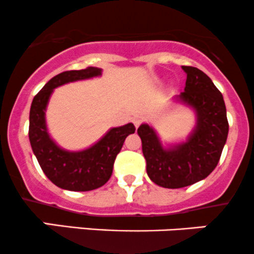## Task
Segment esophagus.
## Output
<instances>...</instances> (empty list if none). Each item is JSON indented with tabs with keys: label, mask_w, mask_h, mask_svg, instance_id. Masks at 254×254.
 Wrapping results in <instances>:
<instances>
[{
	"label": "esophagus",
	"mask_w": 254,
	"mask_h": 254,
	"mask_svg": "<svg viewBox=\"0 0 254 254\" xmlns=\"http://www.w3.org/2000/svg\"><path fill=\"white\" fill-rule=\"evenodd\" d=\"M133 124H134L135 128H138L139 126H140V124H141V120L139 119V117H135V119H133Z\"/></svg>",
	"instance_id": "esophagus-1"
}]
</instances>
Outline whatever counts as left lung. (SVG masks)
Listing matches in <instances>:
<instances>
[{"mask_svg": "<svg viewBox=\"0 0 254 254\" xmlns=\"http://www.w3.org/2000/svg\"><path fill=\"white\" fill-rule=\"evenodd\" d=\"M182 67L187 82L176 100L196 114V126L187 140L165 148L154 128L146 124L138 128L146 173L155 184L168 189L188 187L208 177L219 162L229 132L222 93L197 67Z\"/></svg>", "mask_w": 254, "mask_h": 254, "instance_id": "left-lung-1", "label": "left lung"}]
</instances>
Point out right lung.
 Segmentation results:
<instances>
[{"label":"right lung","instance_id":"right-lung-1","mask_svg":"<svg viewBox=\"0 0 254 254\" xmlns=\"http://www.w3.org/2000/svg\"><path fill=\"white\" fill-rule=\"evenodd\" d=\"M102 75V69L88 66L54 76L35 95L30 108L29 139L32 151L47 178L62 189L89 191L103 187L113 174L114 162L127 135L134 133L133 124L111 128L91 148L66 151L50 137L46 126V108L54 88L65 83Z\"/></svg>","mask_w":254,"mask_h":254}]
</instances>
